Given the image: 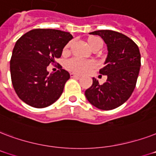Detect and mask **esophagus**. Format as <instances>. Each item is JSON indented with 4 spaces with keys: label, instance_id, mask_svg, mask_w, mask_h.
<instances>
[{
    "label": "esophagus",
    "instance_id": "34e87169",
    "mask_svg": "<svg viewBox=\"0 0 156 156\" xmlns=\"http://www.w3.org/2000/svg\"><path fill=\"white\" fill-rule=\"evenodd\" d=\"M70 75H71V77H77V78H80V77L81 76L80 75L76 74V73H73V72H72Z\"/></svg>",
    "mask_w": 156,
    "mask_h": 156
}]
</instances>
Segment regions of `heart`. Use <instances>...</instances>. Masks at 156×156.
<instances>
[{"label": "heart", "mask_w": 156, "mask_h": 156, "mask_svg": "<svg viewBox=\"0 0 156 156\" xmlns=\"http://www.w3.org/2000/svg\"><path fill=\"white\" fill-rule=\"evenodd\" d=\"M87 44L92 50H98L102 48V41L98 37H89L87 39ZM70 47L71 43L68 44L64 47L62 50L63 55H67L70 52ZM94 62L90 60H82L79 58H72L68 60L65 64V67H67L71 72H77V73H84L86 72L94 67Z\"/></svg>", "instance_id": "1"}]
</instances>
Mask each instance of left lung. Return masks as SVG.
<instances>
[{"label": "left lung", "instance_id": "left-lung-1", "mask_svg": "<svg viewBox=\"0 0 156 156\" xmlns=\"http://www.w3.org/2000/svg\"><path fill=\"white\" fill-rule=\"evenodd\" d=\"M90 34L100 36L107 45L105 66L99 71L107 80L101 84L93 78L85 96L98 109H115L126 102L134 90L141 67L139 49L133 40L118 32L98 30Z\"/></svg>", "mask_w": 156, "mask_h": 156}]
</instances>
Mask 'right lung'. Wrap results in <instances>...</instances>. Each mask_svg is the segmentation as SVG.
Instances as JSON below:
<instances>
[{"label": "right lung", "instance_id": "right-lung-1", "mask_svg": "<svg viewBox=\"0 0 156 156\" xmlns=\"http://www.w3.org/2000/svg\"><path fill=\"white\" fill-rule=\"evenodd\" d=\"M73 38L69 32L55 29H33L22 36L10 59L11 81L17 95L31 107L44 108L58 99L70 74L66 70L47 72L65 45Z\"/></svg>", "mask_w": 156, "mask_h": 156}]
</instances>
